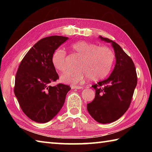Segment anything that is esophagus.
<instances>
[{"label":"esophagus","mask_w":152,"mask_h":152,"mask_svg":"<svg viewBox=\"0 0 152 152\" xmlns=\"http://www.w3.org/2000/svg\"><path fill=\"white\" fill-rule=\"evenodd\" d=\"M84 87L83 86H72V89H82Z\"/></svg>","instance_id":"esophagus-1"}]
</instances>
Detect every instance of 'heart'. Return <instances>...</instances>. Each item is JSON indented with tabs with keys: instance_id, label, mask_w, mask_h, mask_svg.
Here are the masks:
<instances>
[{
	"instance_id": "1",
	"label": "heart",
	"mask_w": 152,
	"mask_h": 152,
	"mask_svg": "<svg viewBox=\"0 0 152 152\" xmlns=\"http://www.w3.org/2000/svg\"><path fill=\"white\" fill-rule=\"evenodd\" d=\"M71 50L80 56L76 66L78 68L68 70L61 74V81L76 85L86 77L91 81H98L109 75L114 64L115 55L107 46H99L86 41H78L72 43ZM67 53L62 49L53 52L51 61L58 71L63 72L67 67Z\"/></svg>"
}]
</instances>
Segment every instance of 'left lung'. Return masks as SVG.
I'll use <instances>...</instances> for the list:
<instances>
[{"mask_svg": "<svg viewBox=\"0 0 152 152\" xmlns=\"http://www.w3.org/2000/svg\"><path fill=\"white\" fill-rule=\"evenodd\" d=\"M99 37L112 43L116 64L109 78L92 86L95 90V97L87 104V110L97 122L109 123L119 119L129 109L137 86V76L132 59L121 46L108 38Z\"/></svg>", "mask_w": 152, "mask_h": 152, "instance_id": "left-lung-1", "label": "left lung"}]
</instances>
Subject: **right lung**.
Returning a JSON list of instances; mask_svg holds the SVG:
<instances>
[{"label":"right lung","mask_w":152,"mask_h":152,"mask_svg":"<svg viewBox=\"0 0 152 152\" xmlns=\"http://www.w3.org/2000/svg\"><path fill=\"white\" fill-rule=\"evenodd\" d=\"M68 39L59 35L43 38L30 49L19 64L14 92L23 112L35 122L47 123L52 119L63 107L71 89L61 83L50 85L59 79L51 57Z\"/></svg>","instance_id":"right-lung-1"}]
</instances>
